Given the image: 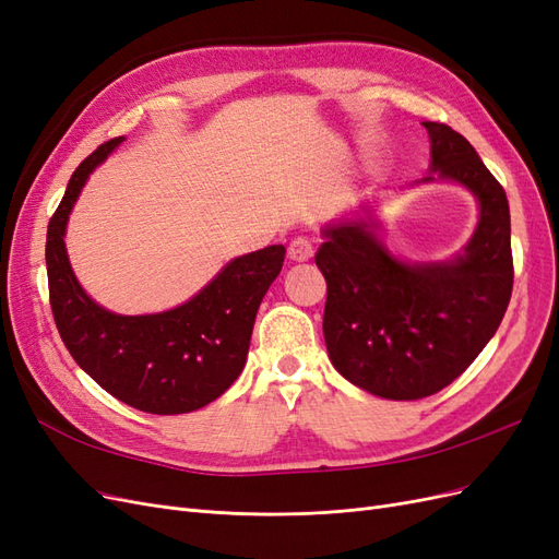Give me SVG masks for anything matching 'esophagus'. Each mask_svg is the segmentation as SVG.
<instances>
[{
  "label": "esophagus",
  "instance_id": "esophagus-1",
  "mask_svg": "<svg viewBox=\"0 0 559 559\" xmlns=\"http://www.w3.org/2000/svg\"><path fill=\"white\" fill-rule=\"evenodd\" d=\"M312 253H314V247H312L310 240H306V238L292 240V245H289V259H292V261L302 263V261L312 259Z\"/></svg>",
  "mask_w": 559,
  "mask_h": 559
}]
</instances>
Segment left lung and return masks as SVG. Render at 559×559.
I'll return each mask as SVG.
<instances>
[{
    "label": "left lung",
    "instance_id": "8db88e82",
    "mask_svg": "<svg viewBox=\"0 0 559 559\" xmlns=\"http://www.w3.org/2000/svg\"><path fill=\"white\" fill-rule=\"evenodd\" d=\"M421 126L429 132L436 177L464 183L480 202V222L464 257L405 265L357 222L329 226L326 242L314 253L326 277L324 337L335 370L394 401L431 396L460 378L497 333L513 292L503 186L460 132L433 121Z\"/></svg>",
    "mask_w": 559,
    "mask_h": 559
}]
</instances>
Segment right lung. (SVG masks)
Returning a JSON list of instances; mask_svg holds the SVG:
<instances>
[{"mask_svg":"<svg viewBox=\"0 0 559 559\" xmlns=\"http://www.w3.org/2000/svg\"><path fill=\"white\" fill-rule=\"evenodd\" d=\"M123 142L99 144L72 175L46 233L48 298L74 361L118 401L151 415H181L222 396L242 373L253 319L280 275L282 245L230 261L205 289L160 314L123 317L81 289L64 249V226L95 165Z\"/></svg>","mask_w":559,"mask_h":559,"instance_id":"add662e5","label":"right lung"}]
</instances>
